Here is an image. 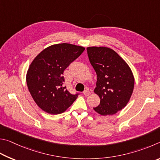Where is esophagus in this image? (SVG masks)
Wrapping results in <instances>:
<instances>
[{
	"mask_svg": "<svg viewBox=\"0 0 160 160\" xmlns=\"http://www.w3.org/2000/svg\"><path fill=\"white\" fill-rule=\"evenodd\" d=\"M83 95H84L85 96H88L89 95H91V91H89L88 88H86V90L83 91Z\"/></svg>",
	"mask_w": 160,
	"mask_h": 160,
	"instance_id": "obj_1",
	"label": "esophagus"
}]
</instances>
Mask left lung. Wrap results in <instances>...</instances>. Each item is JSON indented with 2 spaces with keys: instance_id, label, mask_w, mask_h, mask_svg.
Returning <instances> with one entry per match:
<instances>
[{
  "instance_id": "8db88e82",
  "label": "left lung",
  "mask_w": 160,
  "mask_h": 160,
  "mask_svg": "<svg viewBox=\"0 0 160 160\" xmlns=\"http://www.w3.org/2000/svg\"><path fill=\"white\" fill-rule=\"evenodd\" d=\"M89 61L97 74L94 92L100 102L94 110L101 115H112L122 110L129 100L134 87L132 72L125 61L106 47H88Z\"/></svg>"
}]
</instances>
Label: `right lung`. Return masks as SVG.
<instances>
[{
    "label": "right lung",
    "mask_w": 160,
    "mask_h": 160,
    "mask_svg": "<svg viewBox=\"0 0 160 160\" xmlns=\"http://www.w3.org/2000/svg\"><path fill=\"white\" fill-rule=\"evenodd\" d=\"M82 46L60 43L48 47L36 56L27 74L28 89L41 110L51 114L65 111L78 95L64 86V69L84 51Z\"/></svg>",
    "instance_id": "right-lung-1"
}]
</instances>
